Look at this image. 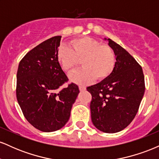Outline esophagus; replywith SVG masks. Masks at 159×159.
<instances>
[{
	"instance_id": "esophagus-1",
	"label": "esophagus",
	"mask_w": 159,
	"mask_h": 159,
	"mask_svg": "<svg viewBox=\"0 0 159 159\" xmlns=\"http://www.w3.org/2000/svg\"><path fill=\"white\" fill-rule=\"evenodd\" d=\"M79 90L80 91H84L86 90V87H84V86H79Z\"/></svg>"
}]
</instances>
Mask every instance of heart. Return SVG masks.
Returning a JSON list of instances; mask_svg holds the SVG:
<instances>
[{
	"mask_svg": "<svg viewBox=\"0 0 159 159\" xmlns=\"http://www.w3.org/2000/svg\"><path fill=\"white\" fill-rule=\"evenodd\" d=\"M70 48L62 45L57 53V59L62 69L70 74L81 60L84 67L70 76L71 81L79 84H86L95 78L103 80L110 75L115 66V54L112 48L102 45L93 38L75 39L69 43Z\"/></svg>",
	"mask_w": 159,
	"mask_h": 159,
	"instance_id": "b5f03b06",
	"label": "heart"
}]
</instances>
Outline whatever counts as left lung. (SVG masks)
I'll return each mask as SVG.
<instances>
[{
  "label": "left lung",
  "mask_w": 159,
  "mask_h": 159,
  "mask_svg": "<svg viewBox=\"0 0 159 159\" xmlns=\"http://www.w3.org/2000/svg\"><path fill=\"white\" fill-rule=\"evenodd\" d=\"M108 45L116 58L108 77L87 88L92 94L91 119L96 129L116 133L126 128L134 118L143 98L145 84L141 66L123 47L111 39Z\"/></svg>",
  "instance_id": "left-lung-1"
}]
</instances>
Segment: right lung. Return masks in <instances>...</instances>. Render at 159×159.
<instances>
[{"instance_id": "1", "label": "right lung", "mask_w": 159, "mask_h": 159, "mask_svg": "<svg viewBox=\"0 0 159 159\" xmlns=\"http://www.w3.org/2000/svg\"><path fill=\"white\" fill-rule=\"evenodd\" d=\"M61 36H54L33 48L20 61L16 97L25 118L44 132L59 130L68 122L79 93L72 83L63 88L68 78L57 59Z\"/></svg>"}]
</instances>
